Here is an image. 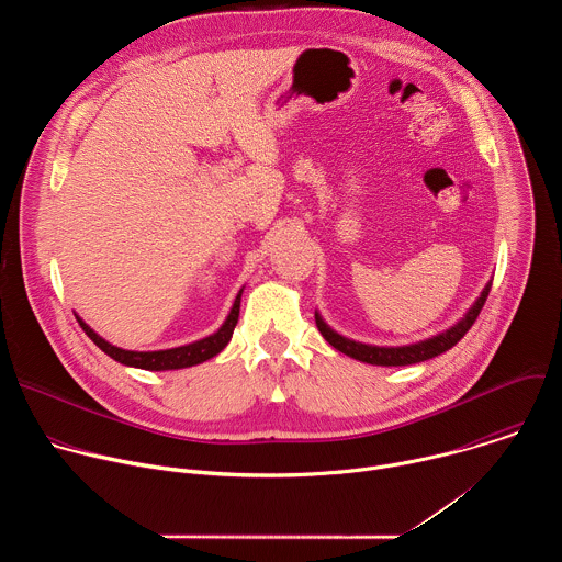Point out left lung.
Wrapping results in <instances>:
<instances>
[{
    "label": "left lung",
    "mask_w": 562,
    "mask_h": 562,
    "mask_svg": "<svg viewBox=\"0 0 562 562\" xmlns=\"http://www.w3.org/2000/svg\"><path fill=\"white\" fill-rule=\"evenodd\" d=\"M490 289H492V282L483 289V293H480V297L471 304V308L464 313L462 319H458V323L453 327H449L447 331L434 336V338H427V340H420V342H414V345H403V347H375V345H364V342H356L351 338H345L340 336L338 331H334L323 315H319L315 311V325L319 329V334L325 336V340L342 351L345 356H351L360 362H367V364H378V367H405V364H416V362H423V360H429V358H436L445 351H449L453 345L460 342V338L471 329V325L475 323V317L480 313V308L485 306V300L490 295Z\"/></svg>",
    "instance_id": "8db88e82"
}]
</instances>
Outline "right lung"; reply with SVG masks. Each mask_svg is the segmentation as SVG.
I'll return each instance as SVG.
<instances>
[{
    "mask_svg": "<svg viewBox=\"0 0 562 562\" xmlns=\"http://www.w3.org/2000/svg\"><path fill=\"white\" fill-rule=\"evenodd\" d=\"M243 291L239 289L237 295H235V302L224 319V325L202 338V340H195L191 345H182V347H176V349H162V351H128V349H122V347H115L111 342H106L102 336H98L82 317H77L79 327L85 329V334L106 353L111 356L115 362L120 364H126V367H135V369H146V371H176V369H187V367H195L200 362H206L211 360L213 356H217L231 340L233 336V329L237 325V317H239V300H243Z\"/></svg>",
    "mask_w": 562,
    "mask_h": 562,
    "instance_id": "obj_1",
    "label": "right lung"
}]
</instances>
